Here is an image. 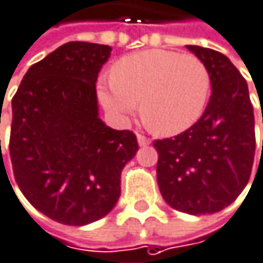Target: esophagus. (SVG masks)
Here are the masks:
<instances>
[{
    "label": "esophagus",
    "mask_w": 263,
    "mask_h": 263,
    "mask_svg": "<svg viewBox=\"0 0 263 263\" xmlns=\"http://www.w3.org/2000/svg\"><path fill=\"white\" fill-rule=\"evenodd\" d=\"M137 140H138V144H140L141 147H144V146H149V144H151V140H149L147 137H144L143 134H137Z\"/></svg>",
    "instance_id": "obj_1"
}]
</instances>
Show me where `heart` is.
Masks as SVG:
<instances>
[{"mask_svg": "<svg viewBox=\"0 0 263 263\" xmlns=\"http://www.w3.org/2000/svg\"><path fill=\"white\" fill-rule=\"evenodd\" d=\"M209 90V70L197 55L149 49L116 61L109 81L99 85V99L119 119L141 102V117L152 131L176 135L200 119Z\"/></svg>", "mask_w": 263, "mask_h": 263, "instance_id": "b5f03b06", "label": "heart"}]
</instances>
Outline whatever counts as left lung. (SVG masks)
I'll return each instance as SVG.
<instances>
[{
	"instance_id": "obj_1",
	"label": "left lung",
	"mask_w": 263,
	"mask_h": 263,
	"mask_svg": "<svg viewBox=\"0 0 263 263\" xmlns=\"http://www.w3.org/2000/svg\"><path fill=\"white\" fill-rule=\"evenodd\" d=\"M186 48L206 64L212 95L191 128L154 141L156 179L173 209L203 215L224 209L249 183L256 151L254 114L247 83L226 55L194 45Z\"/></svg>"
}]
</instances>
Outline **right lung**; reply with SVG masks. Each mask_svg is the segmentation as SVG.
<instances>
[{
	"label": "right lung",
	"mask_w": 263,
	"mask_h": 263,
	"mask_svg": "<svg viewBox=\"0 0 263 263\" xmlns=\"http://www.w3.org/2000/svg\"><path fill=\"white\" fill-rule=\"evenodd\" d=\"M109 54L108 45L64 43L28 69L12 99L16 183L61 224L105 217L120 197L122 170L138 151L134 132L111 129L98 116L96 81Z\"/></svg>",
	"instance_id": "1"
}]
</instances>
